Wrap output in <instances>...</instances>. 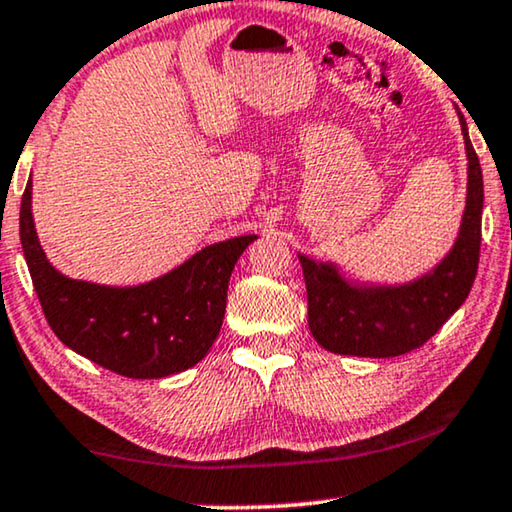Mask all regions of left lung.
<instances>
[{
    "instance_id": "left-lung-1",
    "label": "left lung",
    "mask_w": 512,
    "mask_h": 512,
    "mask_svg": "<svg viewBox=\"0 0 512 512\" xmlns=\"http://www.w3.org/2000/svg\"><path fill=\"white\" fill-rule=\"evenodd\" d=\"M468 184L466 207L452 249L426 275L408 284L347 282L333 263L300 256L307 286V324L314 340L333 354L389 359L422 347L471 293L480 258L482 170L464 116Z\"/></svg>"
}]
</instances>
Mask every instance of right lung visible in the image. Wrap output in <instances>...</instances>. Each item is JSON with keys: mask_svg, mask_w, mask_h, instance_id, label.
<instances>
[{"mask_svg": "<svg viewBox=\"0 0 512 512\" xmlns=\"http://www.w3.org/2000/svg\"><path fill=\"white\" fill-rule=\"evenodd\" d=\"M256 235L209 244L137 286H107L55 270L32 219V179L20 202V242L48 326L76 354L132 380H158L202 361L226 314L230 272Z\"/></svg>", "mask_w": 512, "mask_h": 512, "instance_id": "add662e5", "label": "right lung"}]
</instances>
